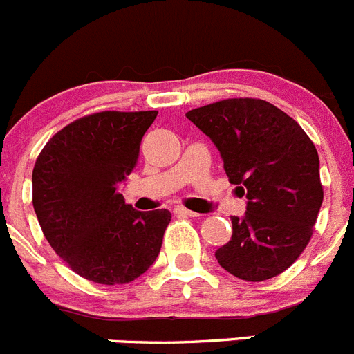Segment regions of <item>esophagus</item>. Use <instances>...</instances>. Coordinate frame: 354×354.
<instances>
[{
	"mask_svg": "<svg viewBox=\"0 0 354 354\" xmlns=\"http://www.w3.org/2000/svg\"><path fill=\"white\" fill-rule=\"evenodd\" d=\"M174 211H175V214H179V216H189V218H195V216H198V212L189 211V209L183 207V205H177V207H175Z\"/></svg>",
	"mask_w": 354,
	"mask_h": 354,
	"instance_id": "34e87169",
	"label": "esophagus"
}]
</instances>
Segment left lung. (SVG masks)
I'll list each match as a JSON object with an SVG mask.
<instances>
[{"instance_id":"8db88e82","label":"left lung","mask_w":354,"mask_h":354,"mask_svg":"<svg viewBox=\"0 0 354 354\" xmlns=\"http://www.w3.org/2000/svg\"><path fill=\"white\" fill-rule=\"evenodd\" d=\"M186 117L220 150L225 174L246 193L245 216L214 252L223 270L270 280L301 255L323 204L319 156L298 122L261 99H227Z\"/></svg>"}]
</instances>
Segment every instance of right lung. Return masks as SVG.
Listing matches in <instances>:
<instances>
[{
	"label": "right lung",
	"instance_id": "add662e5",
	"mask_svg": "<svg viewBox=\"0 0 354 354\" xmlns=\"http://www.w3.org/2000/svg\"><path fill=\"white\" fill-rule=\"evenodd\" d=\"M158 111H102L53 136L33 168V209L49 245L80 277L129 283L158 259L168 209L142 212L118 187Z\"/></svg>",
	"mask_w": 354,
	"mask_h": 354
}]
</instances>
